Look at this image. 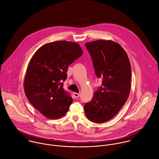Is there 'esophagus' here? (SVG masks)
Returning a JSON list of instances; mask_svg holds the SVG:
<instances>
[{
  "label": "esophagus",
  "instance_id": "1",
  "mask_svg": "<svg viewBox=\"0 0 159 159\" xmlns=\"http://www.w3.org/2000/svg\"><path fill=\"white\" fill-rule=\"evenodd\" d=\"M73 95H74V97L76 98H78L79 97H80V94L79 93H73Z\"/></svg>",
  "mask_w": 159,
  "mask_h": 159
}]
</instances>
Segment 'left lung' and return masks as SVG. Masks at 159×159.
I'll list each match as a JSON object with an SVG mask.
<instances>
[{
  "label": "left lung",
  "instance_id": "1",
  "mask_svg": "<svg viewBox=\"0 0 159 159\" xmlns=\"http://www.w3.org/2000/svg\"><path fill=\"white\" fill-rule=\"evenodd\" d=\"M85 46L95 74L102 78V84L94 92L91 101L84 105V113L94 123L106 122L118 113L129 97L130 61L121 46L112 41H94L85 43Z\"/></svg>",
  "mask_w": 159,
  "mask_h": 159
}]
</instances>
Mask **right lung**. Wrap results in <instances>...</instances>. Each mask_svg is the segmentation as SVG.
Instances as JSON below:
<instances>
[{
  "instance_id": "add662e5",
  "label": "right lung",
  "mask_w": 159,
  "mask_h": 159,
  "mask_svg": "<svg viewBox=\"0 0 159 159\" xmlns=\"http://www.w3.org/2000/svg\"><path fill=\"white\" fill-rule=\"evenodd\" d=\"M83 54L76 43L59 41L41 46L31 58L24 88L26 97L44 116L57 119L64 116L73 98L63 89L70 65Z\"/></svg>"
}]
</instances>
